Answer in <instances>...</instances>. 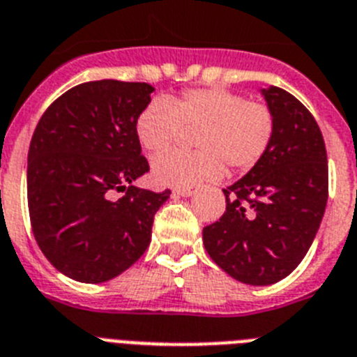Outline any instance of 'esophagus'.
Returning <instances> with one entry per match:
<instances>
[{"mask_svg":"<svg viewBox=\"0 0 357 357\" xmlns=\"http://www.w3.org/2000/svg\"><path fill=\"white\" fill-rule=\"evenodd\" d=\"M192 194H196V188L194 187H179L174 190V196H181V197H190Z\"/></svg>","mask_w":357,"mask_h":357,"instance_id":"34e87169","label":"esophagus"}]
</instances>
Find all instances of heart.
<instances>
[{
  "instance_id": "b5f03b06",
  "label": "heart",
  "mask_w": 357,
  "mask_h": 357,
  "mask_svg": "<svg viewBox=\"0 0 357 357\" xmlns=\"http://www.w3.org/2000/svg\"><path fill=\"white\" fill-rule=\"evenodd\" d=\"M192 130L194 152H165L152 161V178L165 187H196L215 181L225 163L234 170L252 169L266 154L275 132L271 107L227 89H192L172 98H155L136 119L137 139L149 152L178 142Z\"/></svg>"
}]
</instances>
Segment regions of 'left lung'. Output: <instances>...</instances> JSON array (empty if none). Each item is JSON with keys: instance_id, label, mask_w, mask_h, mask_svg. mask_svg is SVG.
<instances>
[{"instance_id": "1", "label": "left lung", "mask_w": 357, "mask_h": 357, "mask_svg": "<svg viewBox=\"0 0 357 357\" xmlns=\"http://www.w3.org/2000/svg\"><path fill=\"white\" fill-rule=\"evenodd\" d=\"M275 119L266 154L223 188L227 211L203 229V245L234 280L263 287L294 271L312 245L328 199L321 130L303 103L280 86L261 89Z\"/></svg>"}]
</instances>
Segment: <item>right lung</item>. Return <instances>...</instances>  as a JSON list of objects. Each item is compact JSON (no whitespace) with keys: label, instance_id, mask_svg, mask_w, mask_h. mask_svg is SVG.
Masks as SVG:
<instances>
[{"label":"right lung","instance_id":"1","mask_svg":"<svg viewBox=\"0 0 357 357\" xmlns=\"http://www.w3.org/2000/svg\"><path fill=\"white\" fill-rule=\"evenodd\" d=\"M152 92L149 83H82L59 96L36 127L26 165L32 232L70 280H112L151 245L154 214L170 196L132 185L149 172L136 119ZM112 192L126 194L112 200Z\"/></svg>","mask_w":357,"mask_h":357}]
</instances>
